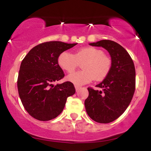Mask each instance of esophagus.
Instances as JSON below:
<instances>
[{
	"instance_id": "esophagus-1",
	"label": "esophagus",
	"mask_w": 151,
	"mask_h": 151,
	"mask_svg": "<svg viewBox=\"0 0 151 151\" xmlns=\"http://www.w3.org/2000/svg\"><path fill=\"white\" fill-rule=\"evenodd\" d=\"M79 89H81V86H75V89H76V91H78V90H79Z\"/></svg>"
}]
</instances>
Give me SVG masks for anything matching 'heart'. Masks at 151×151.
Returning a JSON list of instances; mask_svg holds the SVG:
<instances>
[{"instance_id": "obj_1", "label": "heart", "mask_w": 151, "mask_h": 151, "mask_svg": "<svg viewBox=\"0 0 151 151\" xmlns=\"http://www.w3.org/2000/svg\"><path fill=\"white\" fill-rule=\"evenodd\" d=\"M58 65L65 72L71 73L81 63V72L69 74L67 79L76 86H81L91 82L93 79L102 81L111 70V60L104 55L101 50L93 47L79 48L73 54L63 52L59 55Z\"/></svg>"}]
</instances>
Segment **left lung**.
I'll return each mask as SVG.
<instances>
[{
    "mask_svg": "<svg viewBox=\"0 0 151 151\" xmlns=\"http://www.w3.org/2000/svg\"><path fill=\"white\" fill-rule=\"evenodd\" d=\"M90 45L102 47L111 58L109 75L96 86L88 87L89 96L84 101L89 116L100 124H108L121 116L129 106L136 89V70L133 60L122 46L109 40Z\"/></svg>",
    "mask_w": 151,
    "mask_h": 151,
    "instance_id": "left-lung-1",
    "label": "left lung"
}]
</instances>
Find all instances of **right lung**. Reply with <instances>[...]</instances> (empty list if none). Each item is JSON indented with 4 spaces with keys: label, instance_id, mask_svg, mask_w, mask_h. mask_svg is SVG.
<instances>
[{
    "label": "right lung",
    "instance_id": "obj_1",
    "mask_svg": "<svg viewBox=\"0 0 151 151\" xmlns=\"http://www.w3.org/2000/svg\"><path fill=\"white\" fill-rule=\"evenodd\" d=\"M50 41L34 47L20 65L18 90L27 112L39 121H50L58 116L67 99L75 93L74 84L65 81L54 86V81L65 77L58 65L59 55L76 45Z\"/></svg>",
    "mask_w": 151,
    "mask_h": 151
}]
</instances>
